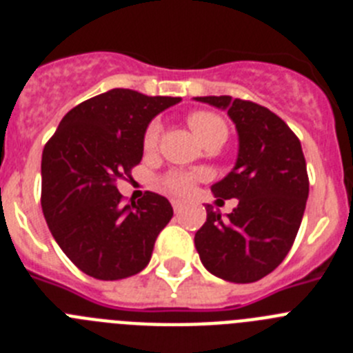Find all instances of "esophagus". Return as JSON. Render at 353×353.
I'll return each mask as SVG.
<instances>
[{"label": "esophagus", "mask_w": 353, "mask_h": 353, "mask_svg": "<svg viewBox=\"0 0 353 353\" xmlns=\"http://www.w3.org/2000/svg\"><path fill=\"white\" fill-rule=\"evenodd\" d=\"M171 205H173L174 212H179L180 208H182V201H180V199H173V201H171Z\"/></svg>", "instance_id": "esophagus-1"}]
</instances>
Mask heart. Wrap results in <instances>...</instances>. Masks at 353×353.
I'll list each match as a JSON object with an SVG mask.
<instances>
[{"instance_id": "1", "label": "heart", "mask_w": 353, "mask_h": 353, "mask_svg": "<svg viewBox=\"0 0 353 353\" xmlns=\"http://www.w3.org/2000/svg\"><path fill=\"white\" fill-rule=\"evenodd\" d=\"M187 123H189L191 130L196 134V138L201 143L217 138V136L226 139V123H224L223 118L217 117L215 113H210V111H194V113L187 117ZM159 132H161V125L157 121L150 123L145 132V139H143V145H145L146 150L155 148L159 141ZM194 179L196 176L191 173H171L166 179V187L173 194H183V192L191 189Z\"/></svg>"}]
</instances>
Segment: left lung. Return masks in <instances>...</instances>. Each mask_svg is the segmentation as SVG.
<instances>
[{"label":"left lung","instance_id":"obj_1","mask_svg":"<svg viewBox=\"0 0 353 353\" xmlns=\"http://www.w3.org/2000/svg\"><path fill=\"white\" fill-rule=\"evenodd\" d=\"M228 111L239 136L235 166L210 187L217 201L236 198L221 217L207 205L194 236L205 269L230 283H254L285 260L297 236L310 182L301 141L263 105L232 97H194Z\"/></svg>","mask_w":353,"mask_h":353}]
</instances>
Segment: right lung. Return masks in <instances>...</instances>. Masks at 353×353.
Instances as JSON below:
<instances>
[{
  "label": "right lung",
  "instance_id": "1",
  "mask_svg": "<svg viewBox=\"0 0 353 353\" xmlns=\"http://www.w3.org/2000/svg\"><path fill=\"white\" fill-rule=\"evenodd\" d=\"M180 101L109 90L70 109L43 148V217L61 251L84 274L117 281L148 265L173 207L155 192L121 207L114 182L141 162L150 121Z\"/></svg>",
  "mask_w": 353,
  "mask_h": 353
}]
</instances>
